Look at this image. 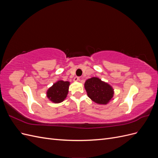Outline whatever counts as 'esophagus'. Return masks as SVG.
I'll use <instances>...</instances> for the list:
<instances>
[{
  "mask_svg": "<svg viewBox=\"0 0 158 158\" xmlns=\"http://www.w3.org/2000/svg\"><path fill=\"white\" fill-rule=\"evenodd\" d=\"M74 81H80V78L78 77V76H76L74 78Z\"/></svg>",
  "mask_w": 158,
  "mask_h": 158,
  "instance_id": "1",
  "label": "esophagus"
}]
</instances>
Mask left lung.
Returning <instances> with one entry per match:
<instances>
[{"label": "left lung", "instance_id": "left-lung-1", "mask_svg": "<svg viewBox=\"0 0 158 158\" xmlns=\"http://www.w3.org/2000/svg\"><path fill=\"white\" fill-rule=\"evenodd\" d=\"M88 96L98 104L106 105L112 99L114 91L111 85L97 77L88 79L84 84Z\"/></svg>", "mask_w": 158, "mask_h": 158}]
</instances>
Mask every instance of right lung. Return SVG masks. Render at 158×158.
Masks as SVG:
<instances>
[{"label": "right lung", "mask_w": 158, "mask_h": 158, "mask_svg": "<svg viewBox=\"0 0 158 158\" xmlns=\"http://www.w3.org/2000/svg\"><path fill=\"white\" fill-rule=\"evenodd\" d=\"M69 85L70 82L68 81H57L47 90V97L55 103L63 102L67 96Z\"/></svg>", "instance_id": "1"}]
</instances>
